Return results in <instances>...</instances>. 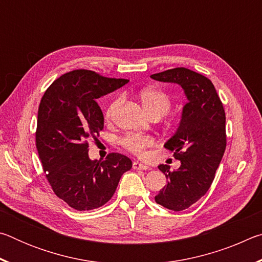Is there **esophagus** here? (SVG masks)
<instances>
[{"label": "esophagus", "instance_id": "obj_1", "mask_svg": "<svg viewBox=\"0 0 262 262\" xmlns=\"http://www.w3.org/2000/svg\"><path fill=\"white\" fill-rule=\"evenodd\" d=\"M133 168H135V170H148L149 166L144 165V164H142L140 162L135 161L134 163H133Z\"/></svg>", "mask_w": 262, "mask_h": 262}]
</instances>
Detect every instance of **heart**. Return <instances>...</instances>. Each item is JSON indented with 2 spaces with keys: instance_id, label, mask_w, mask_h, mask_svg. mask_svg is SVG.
Here are the masks:
<instances>
[{
  "instance_id": "obj_1",
  "label": "heart",
  "mask_w": 262,
  "mask_h": 262,
  "mask_svg": "<svg viewBox=\"0 0 262 262\" xmlns=\"http://www.w3.org/2000/svg\"><path fill=\"white\" fill-rule=\"evenodd\" d=\"M139 98L143 105L144 110L147 112L152 114H161L164 115L171 107V98L165 91L158 88H144L142 89L139 94ZM122 104V97H118L112 103L108 105L106 110V118H113L114 113L117 112L119 106ZM152 139L147 135L142 134H129L123 137L121 140L122 147L127 149L128 151L136 155V156H142L144 154L145 149L152 145Z\"/></svg>"
}]
</instances>
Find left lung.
<instances>
[{
	"label": "left lung",
	"mask_w": 262,
	"mask_h": 262,
	"mask_svg": "<svg viewBox=\"0 0 262 262\" xmlns=\"http://www.w3.org/2000/svg\"><path fill=\"white\" fill-rule=\"evenodd\" d=\"M150 77L179 84L187 97L178 129L164 144L181 165L174 171L158 166L167 185L155 196L158 205L180 211L200 200L214 181L227 147L224 107L210 79L193 70L173 68Z\"/></svg>",
	"instance_id": "obj_1"
}]
</instances>
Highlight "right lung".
Returning <instances> with one entry per match:
<instances>
[{"instance_id": "add662e5", "label": "right lung", "mask_w": 262, "mask_h": 262, "mask_svg": "<svg viewBox=\"0 0 262 262\" xmlns=\"http://www.w3.org/2000/svg\"><path fill=\"white\" fill-rule=\"evenodd\" d=\"M129 81L77 69L62 75L43 94L38 111L35 145L43 172L57 198L84 211L111 200L119 180L132 168L125 155L105 161L89 158V140H97L104 115L97 99Z\"/></svg>"}]
</instances>
